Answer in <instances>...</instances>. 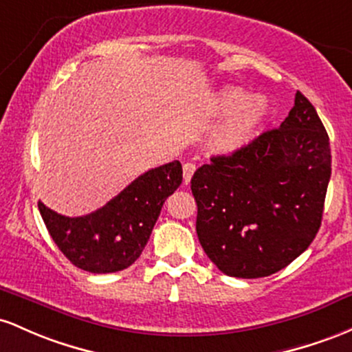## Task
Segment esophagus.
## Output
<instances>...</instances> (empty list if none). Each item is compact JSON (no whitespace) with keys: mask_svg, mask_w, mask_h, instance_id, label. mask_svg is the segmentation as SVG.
Listing matches in <instances>:
<instances>
[{"mask_svg":"<svg viewBox=\"0 0 352 352\" xmlns=\"http://www.w3.org/2000/svg\"><path fill=\"white\" fill-rule=\"evenodd\" d=\"M195 171H196V164L195 163H184L183 164V179H184V183H189V181H191V177H192V175H195Z\"/></svg>","mask_w":352,"mask_h":352,"instance_id":"esophagus-1","label":"esophagus"}]
</instances>
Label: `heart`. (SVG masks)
<instances>
[{"label":"heart","mask_w":352,"mask_h":352,"mask_svg":"<svg viewBox=\"0 0 352 352\" xmlns=\"http://www.w3.org/2000/svg\"><path fill=\"white\" fill-rule=\"evenodd\" d=\"M212 113L224 118L211 136V148L219 155H234L251 143L267 113V102L238 88H224L212 100Z\"/></svg>","instance_id":"b5f03b06"}]
</instances>
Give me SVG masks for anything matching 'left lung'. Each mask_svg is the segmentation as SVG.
<instances>
[{"instance_id":"left-lung-1","label":"left lung","mask_w":352,"mask_h":352,"mask_svg":"<svg viewBox=\"0 0 352 352\" xmlns=\"http://www.w3.org/2000/svg\"><path fill=\"white\" fill-rule=\"evenodd\" d=\"M329 177V136L298 91L279 128L196 169V232L208 258L232 278L281 271L318 234Z\"/></svg>"}]
</instances>
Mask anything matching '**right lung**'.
I'll return each mask as SVG.
<instances>
[{"mask_svg":"<svg viewBox=\"0 0 352 352\" xmlns=\"http://www.w3.org/2000/svg\"><path fill=\"white\" fill-rule=\"evenodd\" d=\"M183 181L179 161L149 169L91 214L68 218L39 201L41 218L59 251L82 271L126 270L143 252L166 197Z\"/></svg>","mask_w":352,"mask_h":352,"instance_id":"obj_1","label":"right lung"}]
</instances>
